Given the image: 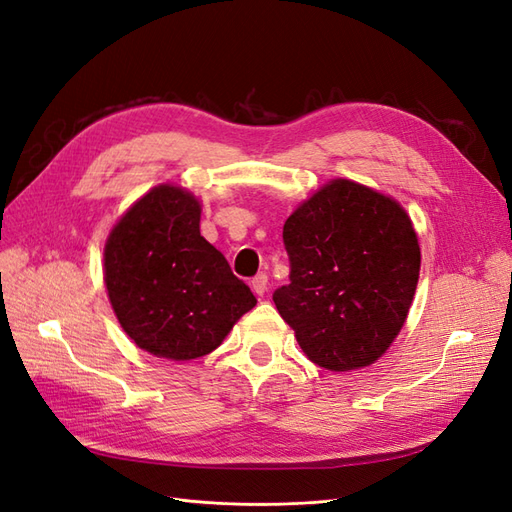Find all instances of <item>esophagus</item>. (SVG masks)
<instances>
[{
    "label": "esophagus",
    "mask_w": 512,
    "mask_h": 512,
    "mask_svg": "<svg viewBox=\"0 0 512 512\" xmlns=\"http://www.w3.org/2000/svg\"><path fill=\"white\" fill-rule=\"evenodd\" d=\"M250 286H252V290L258 294V297H262V294L267 292V286H269L267 275H265V273H258V275H254V277H252V282H250Z\"/></svg>",
    "instance_id": "esophagus-1"
}]
</instances>
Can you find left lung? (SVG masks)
Here are the masks:
<instances>
[{"mask_svg": "<svg viewBox=\"0 0 512 512\" xmlns=\"http://www.w3.org/2000/svg\"><path fill=\"white\" fill-rule=\"evenodd\" d=\"M290 282L273 292L307 359L367 367L401 331L421 271L412 222L395 200L335 179L284 224Z\"/></svg>", "mask_w": 512, "mask_h": 512, "instance_id": "obj_1", "label": "left lung"}]
</instances>
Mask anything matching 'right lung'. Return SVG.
Masks as SVG:
<instances>
[{
  "instance_id": "obj_1",
  "label": "right lung",
  "mask_w": 512,
  "mask_h": 512,
  "mask_svg": "<svg viewBox=\"0 0 512 512\" xmlns=\"http://www.w3.org/2000/svg\"><path fill=\"white\" fill-rule=\"evenodd\" d=\"M104 282L134 344L173 361L218 348L256 305L224 254L200 237L198 200L173 185L153 188L113 228Z\"/></svg>"
}]
</instances>
